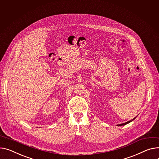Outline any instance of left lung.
I'll list each match as a JSON object with an SVG mask.
<instances>
[{
	"label": "left lung",
	"mask_w": 159,
	"mask_h": 159,
	"mask_svg": "<svg viewBox=\"0 0 159 159\" xmlns=\"http://www.w3.org/2000/svg\"><path fill=\"white\" fill-rule=\"evenodd\" d=\"M136 118V117H135ZM135 118H134V119H132V120H131L130 121H127V122H126V123H122V124H120V125H117V126H123V125H126V124H128L129 123H130V122H131V121H132L133 120H134L135 119Z\"/></svg>",
	"instance_id": "8db88e82"
}]
</instances>
